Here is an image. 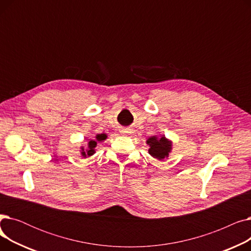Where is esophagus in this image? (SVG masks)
<instances>
[{"mask_svg": "<svg viewBox=\"0 0 251 251\" xmlns=\"http://www.w3.org/2000/svg\"><path fill=\"white\" fill-rule=\"evenodd\" d=\"M122 133L123 134H128L129 133V129H123L122 130Z\"/></svg>", "mask_w": 251, "mask_h": 251, "instance_id": "1", "label": "esophagus"}]
</instances>
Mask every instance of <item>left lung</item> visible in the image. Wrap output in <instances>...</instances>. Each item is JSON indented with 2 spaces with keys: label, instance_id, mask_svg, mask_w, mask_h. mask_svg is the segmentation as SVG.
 <instances>
[{
  "label": "left lung",
  "instance_id": "1",
  "mask_svg": "<svg viewBox=\"0 0 251 251\" xmlns=\"http://www.w3.org/2000/svg\"><path fill=\"white\" fill-rule=\"evenodd\" d=\"M147 143L150 147L149 153L159 161L168 159L171 151L173 150L172 140L168 139L165 135H162L161 137H157L156 135L151 136L147 140Z\"/></svg>",
  "mask_w": 251,
  "mask_h": 251
}]
</instances>
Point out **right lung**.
Here are the masks:
<instances>
[{"label":"right lung","instance_id":"obj_1","mask_svg":"<svg viewBox=\"0 0 251 251\" xmlns=\"http://www.w3.org/2000/svg\"><path fill=\"white\" fill-rule=\"evenodd\" d=\"M108 138V135L105 133H100V134H97L96 135V139H91L88 141L87 143V149L85 150L84 147H80V153L82 155V157H89L91 155H94L96 152V148L98 146L99 142H102L103 140H105Z\"/></svg>","mask_w":251,"mask_h":251}]
</instances>
